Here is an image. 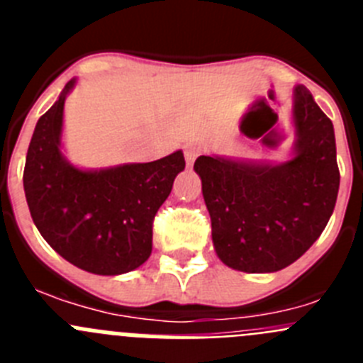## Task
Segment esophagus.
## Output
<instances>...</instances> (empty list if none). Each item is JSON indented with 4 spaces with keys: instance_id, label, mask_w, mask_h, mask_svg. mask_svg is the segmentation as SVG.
I'll return each mask as SVG.
<instances>
[{
    "instance_id": "obj_1",
    "label": "esophagus",
    "mask_w": 363,
    "mask_h": 363,
    "mask_svg": "<svg viewBox=\"0 0 363 363\" xmlns=\"http://www.w3.org/2000/svg\"><path fill=\"white\" fill-rule=\"evenodd\" d=\"M198 154H200V147H196V145L185 147V162H187L189 167L194 163V160L198 158Z\"/></svg>"
}]
</instances>
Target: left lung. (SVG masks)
Here are the masks:
<instances>
[{
	"label": "left lung",
	"instance_id": "left-lung-1",
	"mask_svg": "<svg viewBox=\"0 0 363 363\" xmlns=\"http://www.w3.org/2000/svg\"><path fill=\"white\" fill-rule=\"evenodd\" d=\"M293 158L284 163L200 156L194 171L218 258L243 272H277L320 238L336 205L333 121L303 85L293 92Z\"/></svg>",
	"mask_w": 363,
	"mask_h": 363
}]
</instances>
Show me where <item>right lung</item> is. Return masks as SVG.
<instances>
[{"instance_id": "right-lung-1", "label": "right lung", "mask_w": 363, "mask_h": 363, "mask_svg": "<svg viewBox=\"0 0 363 363\" xmlns=\"http://www.w3.org/2000/svg\"><path fill=\"white\" fill-rule=\"evenodd\" d=\"M70 79L38 120L27 150L23 189L45 242L76 267L116 277L138 269L152 252V221L178 172L182 150L149 163L86 171L62 152L63 107Z\"/></svg>"}]
</instances>
